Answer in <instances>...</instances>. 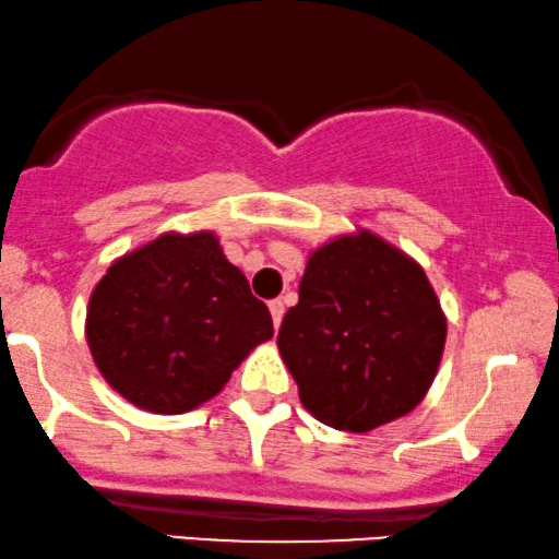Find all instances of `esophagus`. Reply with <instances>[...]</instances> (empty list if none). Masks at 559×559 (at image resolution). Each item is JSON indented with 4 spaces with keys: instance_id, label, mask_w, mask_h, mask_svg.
Here are the masks:
<instances>
[{
    "instance_id": "34e87169",
    "label": "esophagus",
    "mask_w": 559,
    "mask_h": 559,
    "mask_svg": "<svg viewBox=\"0 0 559 559\" xmlns=\"http://www.w3.org/2000/svg\"><path fill=\"white\" fill-rule=\"evenodd\" d=\"M269 313H272L274 329H280L282 316H285V302H282V300H272V302H269Z\"/></svg>"
}]
</instances>
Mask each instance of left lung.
Listing matches in <instances>:
<instances>
[{"label":"left lung","mask_w":559,"mask_h":559,"mask_svg":"<svg viewBox=\"0 0 559 559\" xmlns=\"http://www.w3.org/2000/svg\"><path fill=\"white\" fill-rule=\"evenodd\" d=\"M298 295L277 347L319 423L368 432L423 402L448 323L415 259L376 233H349L308 257Z\"/></svg>","instance_id":"1"}]
</instances>
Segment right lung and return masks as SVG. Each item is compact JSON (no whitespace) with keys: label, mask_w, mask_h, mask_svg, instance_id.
Listing matches in <instances>:
<instances>
[{"label":"right lung","mask_w":559,"mask_h":559,"mask_svg":"<svg viewBox=\"0 0 559 559\" xmlns=\"http://www.w3.org/2000/svg\"><path fill=\"white\" fill-rule=\"evenodd\" d=\"M272 316L212 230L163 233L116 259L90 295V355L114 391L155 415H183L225 389Z\"/></svg>","instance_id":"add662e5"}]
</instances>
